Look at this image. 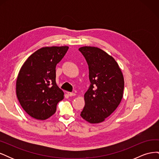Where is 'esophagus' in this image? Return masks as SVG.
I'll list each match as a JSON object with an SVG mask.
<instances>
[{
    "mask_svg": "<svg viewBox=\"0 0 159 159\" xmlns=\"http://www.w3.org/2000/svg\"><path fill=\"white\" fill-rule=\"evenodd\" d=\"M68 95L70 96V97H72V96L75 95V93H72V92H68Z\"/></svg>",
    "mask_w": 159,
    "mask_h": 159,
    "instance_id": "esophagus-1",
    "label": "esophagus"
}]
</instances>
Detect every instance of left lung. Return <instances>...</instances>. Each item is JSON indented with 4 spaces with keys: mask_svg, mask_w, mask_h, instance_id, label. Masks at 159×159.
<instances>
[{
    "mask_svg": "<svg viewBox=\"0 0 159 159\" xmlns=\"http://www.w3.org/2000/svg\"><path fill=\"white\" fill-rule=\"evenodd\" d=\"M89 67V88L84 95L81 117L90 123L103 122L117 109L123 98L124 78L112 56L96 47L80 48Z\"/></svg>",
    "mask_w": 159,
    "mask_h": 159,
    "instance_id": "left-lung-1",
    "label": "left lung"
}]
</instances>
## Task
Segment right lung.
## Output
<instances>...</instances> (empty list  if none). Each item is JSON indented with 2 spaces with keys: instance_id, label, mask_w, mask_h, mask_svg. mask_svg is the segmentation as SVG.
I'll return each mask as SVG.
<instances>
[{
  "instance_id": "1",
  "label": "right lung",
  "mask_w": 159,
  "mask_h": 159,
  "mask_svg": "<svg viewBox=\"0 0 159 159\" xmlns=\"http://www.w3.org/2000/svg\"><path fill=\"white\" fill-rule=\"evenodd\" d=\"M68 46L44 47L28 57L16 80V95L22 107L32 117L45 120L56 113L64 92L56 83V67Z\"/></svg>"
}]
</instances>
